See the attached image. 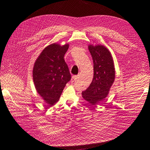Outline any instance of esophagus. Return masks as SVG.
<instances>
[{
  "label": "esophagus",
  "mask_w": 150,
  "mask_h": 150,
  "mask_svg": "<svg viewBox=\"0 0 150 150\" xmlns=\"http://www.w3.org/2000/svg\"><path fill=\"white\" fill-rule=\"evenodd\" d=\"M77 79V76H72V77H71V82H74V81H76V79Z\"/></svg>",
  "instance_id": "34e87169"
}]
</instances>
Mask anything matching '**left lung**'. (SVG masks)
<instances>
[{"mask_svg": "<svg viewBox=\"0 0 150 150\" xmlns=\"http://www.w3.org/2000/svg\"><path fill=\"white\" fill-rule=\"evenodd\" d=\"M88 49L93 59V77L91 85L82 92V96L95 105L109 94L115 80V68L111 53L105 46L90 44Z\"/></svg>", "mask_w": 150, "mask_h": 150, "instance_id": "left-lung-1", "label": "left lung"}]
</instances>
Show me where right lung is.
Returning <instances> with one entry per match:
<instances>
[{"label": "right lung", "mask_w": 150, "mask_h": 150, "mask_svg": "<svg viewBox=\"0 0 150 150\" xmlns=\"http://www.w3.org/2000/svg\"><path fill=\"white\" fill-rule=\"evenodd\" d=\"M69 44L53 43L47 46L35 60L33 69L34 86L38 94L49 106L59 100L63 89L71 79L64 56Z\"/></svg>", "instance_id": "add662e5"}]
</instances>
